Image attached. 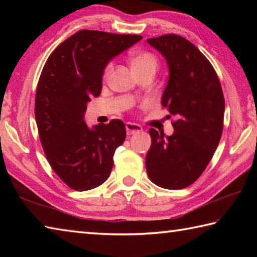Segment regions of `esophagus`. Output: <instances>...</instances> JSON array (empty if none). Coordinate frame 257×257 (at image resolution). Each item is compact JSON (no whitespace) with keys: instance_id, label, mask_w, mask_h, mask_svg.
I'll list each match as a JSON object with an SVG mask.
<instances>
[{"instance_id":"34e87169","label":"esophagus","mask_w":257,"mask_h":257,"mask_svg":"<svg viewBox=\"0 0 257 257\" xmlns=\"http://www.w3.org/2000/svg\"><path fill=\"white\" fill-rule=\"evenodd\" d=\"M125 130H127V135H135L137 133L143 132V128L137 123L127 122L125 123Z\"/></svg>"}]
</instances>
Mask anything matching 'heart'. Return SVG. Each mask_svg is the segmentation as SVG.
<instances>
[{"mask_svg": "<svg viewBox=\"0 0 257 257\" xmlns=\"http://www.w3.org/2000/svg\"><path fill=\"white\" fill-rule=\"evenodd\" d=\"M132 59V66L135 72L137 71H143V70H149V69H154L156 70L159 66V60L156 56L151 53V52L147 51H139V52H134L130 56ZM113 71V62L107 63V66L104 69L103 77L104 79H107L108 77L111 76Z\"/></svg>", "mask_w": 257, "mask_h": 257, "instance_id": "b5f03b06", "label": "heart"}]
</instances>
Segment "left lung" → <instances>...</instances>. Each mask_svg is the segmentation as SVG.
<instances>
[{
    "label": "left lung",
    "mask_w": 257,
    "mask_h": 257,
    "mask_svg": "<svg viewBox=\"0 0 257 257\" xmlns=\"http://www.w3.org/2000/svg\"><path fill=\"white\" fill-rule=\"evenodd\" d=\"M169 66L162 95L173 133L165 136L151 128L146 171L165 189H182L196 181L210 163L223 130L224 96L214 68L196 46L175 34L149 38Z\"/></svg>",
    "instance_id": "left-lung-1"
}]
</instances>
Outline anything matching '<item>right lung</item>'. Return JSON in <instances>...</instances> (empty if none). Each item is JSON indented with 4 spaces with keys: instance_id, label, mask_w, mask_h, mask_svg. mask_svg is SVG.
<instances>
[{
    "instance_id": "obj_1",
    "label": "right lung",
    "mask_w": 257,
    "mask_h": 257,
    "mask_svg": "<svg viewBox=\"0 0 257 257\" xmlns=\"http://www.w3.org/2000/svg\"><path fill=\"white\" fill-rule=\"evenodd\" d=\"M142 38L82 29L61 43L43 68L35 97L38 135L52 169L73 190L93 189L110 176L124 123L113 119L90 130L86 105L101 94L106 64Z\"/></svg>"
}]
</instances>
